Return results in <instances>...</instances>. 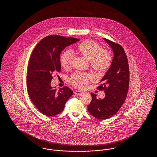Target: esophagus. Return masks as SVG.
<instances>
[{"label":"esophagus","instance_id":"obj_1","mask_svg":"<svg viewBox=\"0 0 157 157\" xmlns=\"http://www.w3.org/2000/svg\"><path fill=\"white\" fill-rule=\"evenodd\" d=\"M75 94L76 95H82L83 94V92L81 91V90H76L75 92Z\"/></svg>","mask_w":157,"mask_h":157}]
</instances>
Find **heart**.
<instances>
[{"label":"heart","instance_id":"heart-1","mask_svg":"<svg viewBox=\"0 0 157 157\" xmlns=\"http://www.w3.org/2000/svg\"><path fill=\"white\" fill-rule=\"evenodd\" d=\"M76 51L90 60V66L98 71H104L108 69L112 62L111 55L104 51V48L97 42L86 40L78 45ZM74 54L71 50H67L62 53L60 56V63L64 69H67L71 66ZM92 76L89 74L76 72L72 75L69 80L70 82L79 88L87 86Z\"/></svg>","mask_w":157,"mask_h":157}]
</instances>
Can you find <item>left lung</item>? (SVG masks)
<instances>
[{"label":"left lung","instance_id":"8db88e82","mask_svg":"<svg viewBox=\"0 0 157 157\" xmlns=\"http://www.w3.org/2000/svg\"><path fill=\"white\" fill-rule=\"evenodd\" d=\"M104 40L113 53L111 66L97 87L104 90L105 97L97 99L91 93L92 101L88 105L89 112L98 120L108 119L119 111L127 98L129 83L128 62L123 48L107 39Z\"/></svg>","mask_w":157,"mask_h":157}]
</instances>
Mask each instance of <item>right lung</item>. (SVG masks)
I'll use <instances>...</instances> for the list:
<instances>
[{"mask_svg":"<svg viewBox=\"0 0 157 157\" xmlns=\"http://www.w3.org/2000/svg\"><path fill=\"white\" fill-rule=\"evenodd\" d=\"M79 40L74 37L50 35L42 39L32 52L27 72V90L32 103L46 116L59 114L73 95V91L67 86L57 91L51 82L53 76H58L60 72L61 52Z\"/></svg>","mask_w":157,"mask_h":157,"instance_id":"1","label":"right lung"}]
</instances>
